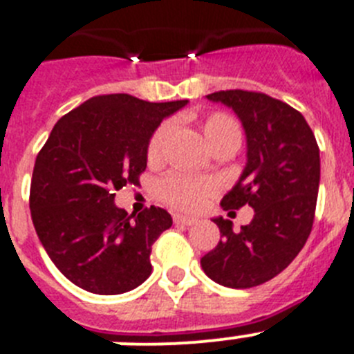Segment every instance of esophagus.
<instances>
[{"label":"esophagus","mask_w":354,"mask_h":354,"mask_svg":"<svg viewBox=\"0 0 354 354\" xmlns=\"http://www.w3.org/2000/svg\"><path fill=\"white\" fill-rule=\"evenodd\" d=\"M174 223H175V225L191 226V225H194V223H196V219H194V217H187V216H180V214H175Z\"/></svg>","instance_id":"1"}]
</instances>
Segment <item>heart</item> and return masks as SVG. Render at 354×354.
Instances as JSON below:
<instances>
[{"mask_svg":"<svg viewBox=\"0 0 354 354\" xmlns=\"http://www.w3.org/2000/svg\"><path fill=\"white\" fill-rule=\"evenodd\" d=\"M203 138L212 151L217 149H233L236 151L242 142L241 124L235 118L225 112H212L203 118L200 124ZM170 121L161 122L147 142V161L151 165H158L165 160L168 142L171 137ZM216 189V184L205 177H194L186 174H171L158 183V196L174 209L193 210L200 209L207 198Z\"/></svg>","mask_w":354,"mask_h":354,"instance_id":"obj_1","label":"heart"}]
</instances>
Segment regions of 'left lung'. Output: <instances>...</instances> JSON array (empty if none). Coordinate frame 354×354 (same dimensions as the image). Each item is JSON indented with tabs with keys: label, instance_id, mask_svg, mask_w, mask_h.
<instances>
[{
	"label": "left lung",
	"instance_id": "left-lung-1",
	"mask_svg": "<svg viewBox=\"0 0 354 354\" xmlns=\"http://www.w3.org/2000/svg\"><path fill=\"white\" fill-rule=\"evenodd\" d=\"M207 98L236 113L248 140V163L221 207L249 205L254 217L241 232L230 219H212L223 239L200 263L217 284L245 290L281 274L306 245L319 189V147L302 113L281 100L242 89Z\"/></svg>",
	"mask_w": 354,
	"mask_h": 354
}]
</instances>
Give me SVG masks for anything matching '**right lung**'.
I'll use <instances>...</instances> for the list:
<instances>
[{"label": "right lung", "mask_w": 354, "mask_h": 354, "mask_svg": "<svg viewBox=\"0 0 354 354\" xmlns=\"http://www.w3.org/2000/svg\"><path fill=\"white\" fill-rule=\"evenodd\" d=\"M186 103L95 96L63 115L38 152L31 219L52 263L82 290L126 293L151 275L152 244L171 216L160 207L129 216L113 198L126 184H140L149 138Z\"/></svg>", "instance_id": "add662e5"}]
</instances>
